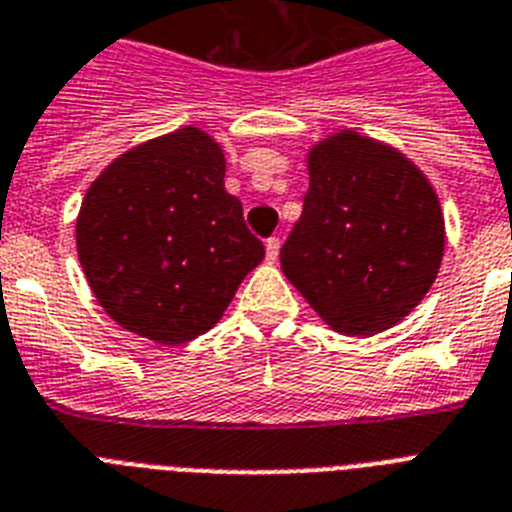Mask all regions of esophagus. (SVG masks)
<instances>
[{"label":"esophagus","mask_w":512,"mask_h":512,"mask_svg":"<svg viewBox=\"0 0 512 512\" xmlns=\"http://www.w3.org/2000/svg\"><path fill=\"white\" fill-rule=\"evenodd\" d=\"M278 249H281V239H278V236H270L268 242H265V260H268V263H276Z\"/></svg>","instance_id":"1"}]
</instances>
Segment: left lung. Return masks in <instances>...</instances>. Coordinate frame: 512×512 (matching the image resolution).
Returning a JSON list of instances; mask_svg holds the SVG:
<instances>
[{
  "mask_svg": "<svg viewBox=\"0 0 512 512\" xmlns=\"http://www.w3.org/2000/svg\"><path fill=\"white\" fill-rule=\"evenodd\" d=\"M310 189L281 247V270L339 334L402 321L444 252L439 199L413 162L344 131L310 152Z\"/></svg>",
  "mask_w": 512,
  "mask_h": 512,
  "instance_id": "obj_1",
  "label": "left lung"
}]
</instances>
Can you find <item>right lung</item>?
I'll use <instances>...</instances> for the list:
<instances>
[{
  "label": "right lung",
  "instance_id": "right-lung-1",
  "mask_svg": "<svg viewBox=\"0 0 512 512\" xmlns=\"http://www.w3.org/2000/svg\"><path fill=\"white\" fill-rule=\"evenodd\" d=\"M223 176L218 144L181 128L126 152L91 184L78 257L112 321L157 344H184L220 321L265 257Z\"/></svg>",
  "mask_w": 512,
  "mask_h": 512
}]
</instances>
